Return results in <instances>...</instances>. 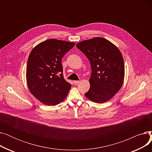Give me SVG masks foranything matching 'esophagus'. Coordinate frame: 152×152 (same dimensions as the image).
<instances>
[{"mask_svg": "<svg viewBox=\"0 0 152 152\" xmlns=\"http://www.w3.org/2000/svg\"><path fill=\"white\" fill-rule=\"evenodd\" d=\"M79 83V81H73V83H74V84H75V85Z\"/></svg>", "mask_w": 152, "mask_h": 152, "instance_id": "obj_1", "label": "esophagus"}]
</instances>
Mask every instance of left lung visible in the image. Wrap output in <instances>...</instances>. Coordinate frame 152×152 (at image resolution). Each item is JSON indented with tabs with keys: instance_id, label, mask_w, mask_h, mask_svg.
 Segmentation results:
<instances>
[{
	"instance_id": "8db88e82",
	"label": "left lung",
	"mask_w": 152,
	"mask_h": 152,
	"mask_svg": "<svg viewBox=\"0 0 152 152\" xmlns=\"http://www.w3.org/2000/svg\"><path fill=\"white\" fill-rule=\"evenodd\" d=\"M89 59L92 73L89 91L85 96L92 102L102 103L120 90L124 78V63L118 48L108 40L94 37L76 44Z\"/></svg>"
}]
</instances>
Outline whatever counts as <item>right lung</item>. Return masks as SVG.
Listing matches in <instances>:
<instances>
[{
  "instance_id": "obj_1",
  "label": "right lung",
  "mask_w": 152,
  "mask_h": 152,
  "mask_svg": "<svg viewBox=\"0 0 152 152\" xmlns=\"http://www.w3.org/2000/svg\"><path fill=\"white\" fill-rule=\"evenodd\" d=\"M75 42L50 39L31 50L27 63L26 81L31 93L47 105H56L67 97L71 85L63 77L61 59Z\"/></svg>"
}]
</instances>
